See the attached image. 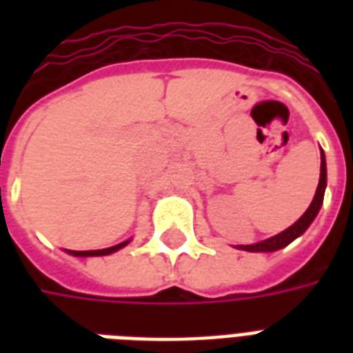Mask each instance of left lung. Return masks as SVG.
<instances>
[{
  "label": "left lung",
  "mask_w": 353,
  "mask_h": 353,
  "mask_svg": "<svg viewBox=\"0 0 353 353\" xmlns=\"http://www.w3.org/2000/svg\"><path fill=\"white\" fill-rule=\"evenodd\" d=\"M325 187H327V162H325V154H323V151H321V166H319L318 189H316V194H314V199H312L310 206H308V210L299 217V221H295L291 227H288L283 232L276 234V236L266 238V240H261V242L252 245H238V250H244V252H252V253H272L281 250V248H285V245H289L299 236H303L304 232H306V229L312 225V221L316 219V215L319 214V208H321V204H323Z\"/></svg>",
  "instance_id": "1"
}]
</instances>
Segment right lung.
Instances as JSON below:
<instances>
[{
	"instance_id": "1",
	"label": "right lung",
	"mask_w": 353,
	"mask_h": 353,
	"mask_svg": "<svg viewBox=\"0 0 353 353\" xmlns=\"http://www.w3.org/2000/svg\"><path fill=\"white\" fill-rule=\"evenodd\" d=\"M130 244V240H124L121 244L111 245V248H105V250H88V252H73V250H65V252L73 255V257H101V255H111V253L119 252V250H123L124 245Z\"/></svg>"
}]
</instances>
